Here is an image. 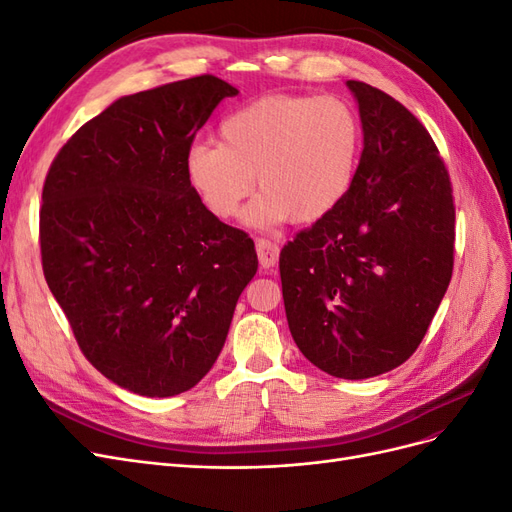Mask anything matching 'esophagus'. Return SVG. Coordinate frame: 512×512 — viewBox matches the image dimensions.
Returning <instances> with one entry per match:
<instances>
[{
  "mask_svg": "<svg viewBox=\"0 0 512 512\" xmlns=\"http://www.w3.org/2000/svg\"><path fill=\"white\" fill-rule=\"evenodd\" d=\"M256 252L262 269H271L280 260V245L269 239H256Z\"/></svg>",
  "mask_w": 512,
  "mask_h": 512,
  "instance_id": "esophagus-1",
  "label": "esophagus"
}]
</instances>
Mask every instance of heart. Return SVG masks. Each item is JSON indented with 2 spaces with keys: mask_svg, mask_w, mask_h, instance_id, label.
<instances>
[{
  "mask_svg": "<svg viewBox=\"0 0 512 512\" xmlns=\"http://www.w3.org/2000/svg\"><path fill=\"white\" fill-rule=\"evenodd\" d=\"M361 121L335 96H262L224 117L218 143H194L183 168L190 188L220 220L269 228L284 220L314 224L346 198L361 153Z\"/></svg>",
  "mask_w": 512,
  "mask_h": 512,
  "instance_id": "heart-1",
  "label": "heart"
}]
</instances>
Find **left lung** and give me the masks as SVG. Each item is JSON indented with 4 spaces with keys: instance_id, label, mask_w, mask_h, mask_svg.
I'll return each instance as SVG.
<instances>
[{
    "instance_id": "obj_1",
    "label": "left lung",
    "mask_w": 512,
    "mask_h": 512,
    "mask_svg": "<svg viewBox=\"0 0 512 512\" xmlns=\"http://www.w3.org/2000/svg\"><path fill=\"white\" fill-rule=\"evenodd\" d=\"M363 153L346 198L280 254L294 344L318 369L374 378L423 342L453 275L451 177L404 104L361 81Z\"/></svg>"
}]
</instances>
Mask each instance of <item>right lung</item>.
I'll return each instance as SVG.
<instances>
[{"instance_id": "obj_1", "label": "right lung", "mask_w": 512, "mask_h": 512, "mask_svg": "<svg viewBox=\"0 0 512 512\" xmlns=\"http://www.w3.org/2000/svg\"><path fill=\"white\" fill-rule=\"evenodd\" d=\"M239 91L213 74L123 96L59 149L42 188L40 254L53 297L102 376L145 397L213 367L254 241L211 215L183 160Z\"/></svg>"}]
</instances>
